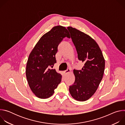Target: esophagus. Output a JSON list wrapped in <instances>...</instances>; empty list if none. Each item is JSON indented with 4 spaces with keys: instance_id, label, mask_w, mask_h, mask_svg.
I'll return each mask as SVG.
<instances>
[{
    "instance_id": "34e87169",
    "label": "esophagus",
    "mask_w": 125,
    "mask_h": 125,
    "mask_svg": "<svg viewBox=\"0 0 125 125\" xmlns=\"http://www.w3.org/2000/svg\"><path fill=\"white\" fill-rule=\"evenodd\" d=\"M70 72H71V70H70V69H68L67 70H66V71H64V72H63V74H64V75H66L67 74H68V73H70Z\"/></svg>"
}]
</instances>
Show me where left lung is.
<instances>
[{"label":"left lung","instance_id":"left-lung-1","mask_svg":"<svg viewBox=\"0 0 125 125\" xmlns=\"http://www.w3.org/2000/svg\"><path fill=\"white\" fill-rule=\"evenodd\" d=\"M67 29L78 59L84 63L81 70H74L75 81L69 86V92L76 100L84 101L90 98L97 90L103 78L105 60L98 45L90 36L71 27Z\"/></svg>","mask_w":125,"mask_h":125}]
</instances>
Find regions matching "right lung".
Segmentation results:
<instances>
[{"instance_id":"right-lung-1","label":"right lung","mask_w":125,"mask_h":125,"mask_svg":"<svg viewBox=\"0 0 125 125\" xmlns=\"http://www.w3.org/2000/svg\"><path fill=\"white\" fill-rule=\"evenodd\" d=\"M65 37L70 38L65 27H54L41 37L29 56L27 79L32 93L40 98L52 96L61 81V75L51 68L56 63L55 54L58 45Z\"/></svg>"}]
</instances>
